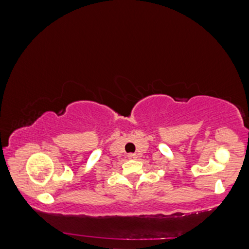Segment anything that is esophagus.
I'll list each match as a JSON object with an SVG mask.
<instances>
[{
	"label": "esophagus",
	"mask_w": 249,
	"mask_h": 249,
	"mask_svg": "<svg viewBox=\"0 0 249 249\" xmlns=\"http://www.w3.org/2000/svg\"><path fill=\"white\" fill-rule=\"evenodd\" d=\"M127 158L130 159V160H135L137 157H136V154H134V153H129V154L127 155Z\"/></svg>",
	"instance_id": "34e87169"
}]
</instances>
